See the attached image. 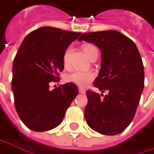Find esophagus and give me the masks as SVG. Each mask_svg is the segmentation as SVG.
Segmentation results:
<instances>
[{
  "label": "esophagus",
  "mask_w": 154,
  "mask_h": 154,
  "mask_svg": "<svg viewBox=\"0 0 154 154\" xmlns=\"http://www.w3.org/2000/svg\"><path fill=\"white\" fill-rule=\"evenodd\" d=\"M78 91H79V92H80V93H82V94H83V93H85V90L84 88H81V87H79V88H78Z\"/></svg>",
  "instance_id": "1"
}]
</instances>
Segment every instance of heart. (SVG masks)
Masks as SVG:
<instances>
[{
  "instance_id": "1",
  "label": "heart",
  "mask_w": 154,
  "mask_h": 154,
  "mask_svg": "<svg viewBox=\"0 0 154 154\" xmlns=\"http://www.w3.org/2000/svg\"><path fill=\"white\" fill-rule=\"evenodd\" d=\"M83 50L89 59L95 54H99L98 48L92 44H85L83 46ZM69 54H70V48H68L65 50L63 57V65L66 69L69 67ZM93 78H94V74L91 71H80V70H75L69 73L66 77L68 82L73 83L79 87H85L93 80Z\"/></svg>"
}]
</instances>
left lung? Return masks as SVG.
<instances>
[{"instance_id": "1", "label": "left lung", "mask_w": 154, "mask_h": 154, "mask_svg": "<svg viewBox=\"0 0 154 154\" xmlns=\"http://www.w3.org/2000/svg\"><path fill=\"white\" fill-rule=\"evenodd\" d=\"M78 40L100 49L101 68L93 85L102 92L107 91L106 95L86 91V122L100 134L117 135L132 122L144 89L145 70L140 54L131 38L116 31L84 33Z\"/></svg>"}]
</instances>
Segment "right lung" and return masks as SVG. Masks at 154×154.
<instances>
[{"label": "right lung", "instance_id": "right-lung-1", "mask_svg": "<svg viewBox=\"0 0 154 154\" xmlns=\"http://www.w3.org/2000/svg\"><path fill=\"white\" fill-rule=\"evenodd\" d=\"M80 34L46 26L23 40L13 62L11 86L16 110L30 130L42 132L57 127L78 94L72 83L52 91L49 85L59 82L63 54Z\"/></svg>", "mask_w": 154, "mask_h": 154}]
</instances>
